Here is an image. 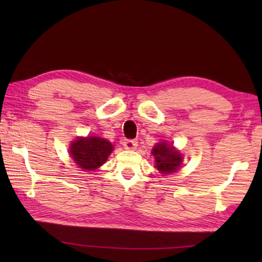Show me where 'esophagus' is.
I'll use <instances>...</instances> for the list:
<instances>
[{"label":"esophagus","instance_id":"1","mask_svg":"<svg viewBox=\"0 0 262 262\" xmlns=\"http://www.w3.org/2000/svg\"><path fill=\"white\" fill-rule=\"evenodd\" d=\"M137 143L136 140H124L122 145L126 149H135L137 147Z\"/></svg>","mask_w":262,"mask_h":262}]
</instances>
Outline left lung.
<instances>
[{
  "label": "left lung",
  "mask_w": 262,
  "mask_h": 262,
  "mask_svg": "<svg viewBox=\"0 0 262 262\" xmlns=\"http://www.w3.org/2000/svg\"><path fill=\"white\" fill-rule=\"evenodd\" d=\"M152 154L157 161L155 166L162 173H171L178 170L182 161L180 153L174 151L173 146H169L166 143H159L158 145H155L152 149Z\"/></svg>",
  "instance_id": "1"
}]
</instances>
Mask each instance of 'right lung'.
<instances>
[{
  "label": "right lung",
  "instance_id": "right-lung-1",
  "mask_svg": "<svg viewBox=\"0 0 262 262\" xmlns=\"http://www.w3.org/2000/svg\"><path fill=\"white\" fill-rule=\"evenodd\" d=\"M113 148V145L104 138L81 137L72 144L70 153L81 169L92 171L105 162Z\"/></svg>",
  "mask_w": 262,
  "mask_h": 262
}]
</instances>
